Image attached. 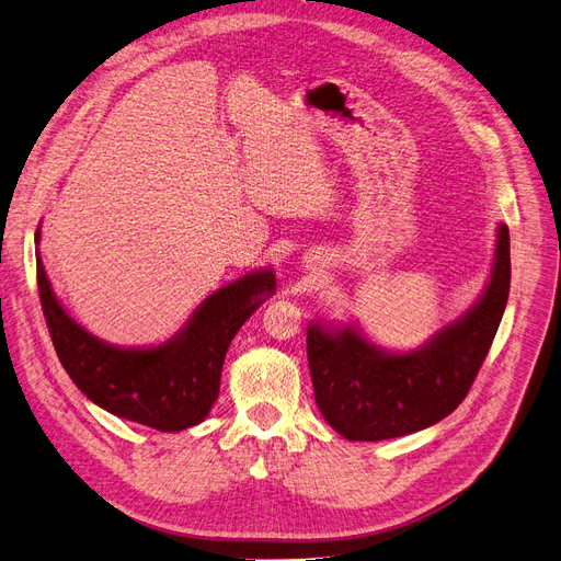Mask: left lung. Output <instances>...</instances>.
Returning a JSON list of instances; mask_svg holds the SVG:
<instances>
[{
	"mask_svg": "<svg viewBox=\"0 0 561 561\" xmlns=\"http://www.w3.org/2000/svg\"><path fill=\"white\" fill-rule=\"evenodd\" d=\"M511 287L508 228L500 226L495 264L472 310L419 350L389 354L354 327H308V366L316 402L335 433L352 442L402 437L449 416L495 339Z\"/></svg>",
	"mask_w": 561,
	"mask_h": 561,
	"instance_id": "1",
	"label": "left lung"
}]
</instances>
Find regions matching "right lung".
Returning a JSON list of instances; mask_svg holds the SVG:
<instances>
[{
  "label": "right lung",
  "instance_id": "obj_1",
  "mask_svg": "<svg viewBox=\"0 0 561 561\" xmlns=\"http://www.w3.org/2000/svg\"><path fill=\"white\" fill-rule=\"evenodd\" d=\"M36 280L53 345L76 387L110 414L163 433L191 428L209 414L232 339L276 289L272 268L253 272L216 289L168 343L124 350L96 339L61 308L38 251Z\"/></svg>",
  "mask_w": 561,
  "mask_h": 561
}]
</instances>
